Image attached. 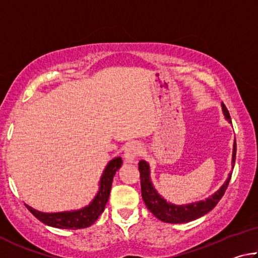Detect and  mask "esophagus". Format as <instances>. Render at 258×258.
<instances>
[{"label":"esophagus","instance_id":"1","mask_svg":"<svg viewBox=\"0 0 258 258\" xmlns=\"http://www.w3.org/2000/svg\"><path fill=\"white\" fill-rule=\"evenodd\" d=\"M140 154H141V147H140L138 143H128L124 152V159L126 163H133V161L138 158Z\"/></svg>","mask_w":258,"mask_h":258}]
</instances>
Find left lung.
Wrapping results in <instances>:
<instances>
[{
    "label": "left lung",
    "instance_id": "8db88e82",
    "mask_svg": "<svg viewBox=\"0 0 258 258\" xmlns=\"http://www.w3.org/2000/svg\"><path fill=\"white\" fill-rule=\"evenodd\" d=\"M222 110L225 116V119L231 123V117L228 109L222 103ZM235 152H237V143H233V154H232V168L234 167L235 163ZM139 171L140 178H141V194L143 202H145L148 209L158 218V220L165 222V223H187L194 220L204 216L205 214L211 212L212 209L216 206L217 203L220 202L221 198L223 197L226 187L229 185L231 173L229 177L226 178L224 184L218 189L215 194L212 195L211 197L206 200H200L197 203H192L187 205H177L171 204L161 197L157 192L155 186L152 185L150 178V166L146 160H141L139 163Z\"/></svg>",
    "mask_w": 258,
    "mask_h": 258
}]
</instances>
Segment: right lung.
<instances>
[{
  "mask_svg": "<svg viewBox=\"0 0 258 258\" xmlns=\"http://www.w3.org/2000/svg\"><path fill=\"white\" fill-rule=\"evenodd\" d=\"M121 164H123V161H121L120 157H116V158L109 161L106 168H104L101 178H100L98 194L89 206L77 209V211L59 213H43L29 207L28 205H26V207L42 223L53 226V228L68 230L89 228L98 220V217L104 211L109 195H110L113 176L120 168Z\"/></svg>",
  "mask_w": 258,
  "mask_h": 258,
  "instance_id": "obj_1",
  "label": "right lung"
}]
</instances>
